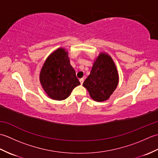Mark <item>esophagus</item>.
I'll return each instance as SVG.
<instances>
[{
    "label": "esophagus",
    "mask_w": 158,
    "mask_h": 158,
    "mask_svg": "<svg viewBox=\"0 0 158 158\" xmlns=\"http://www.w3.org/2000/svg\"><path fill=\"white\" fill-rule=\"evenodd\" d=\"M83 81H84V79H83V78H81V79H79V81H80V83H81V85L83 84Z\"/></svg>",
    "instance_id": "1"
}]
</instances>
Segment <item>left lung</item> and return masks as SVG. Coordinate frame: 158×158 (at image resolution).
Listing matches in <instances>:
<instances>
[{
    "instance_id": "1",
    "label": "left lung",
    "mask_w": 158,
    "mask_h": 158,
    "mask_svg": "<svg viewBox=\"0 0 158 158\" xmlns=\"http://www.w3.org/2000/svg\"><path fill=\"white\" fill-rule=\"evenodd\" d=\"M118 83L119 74L115 62L108 53L101 52L96 58L83 86L94 100L104 102L112 95Z\"/></svg>"
}]
</instances>
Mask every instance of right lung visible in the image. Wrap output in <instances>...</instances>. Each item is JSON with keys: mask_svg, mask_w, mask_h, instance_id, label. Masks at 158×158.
I'll use <instances>...</instances> for the list:
<instances>
[{"mask_svg": "<svg viewBox=\"0 0 158 158\" xmlns=\"http://www.w3.org/2000/svg\"><path fill=\"white\" fill-rule=\"evenodd\" d=\"M39 80L47 95L55 100H65L80 85L70 64L69 52L63 48H58L48 57L40 72Z\"/></svg>", "mask_w": 158, "mask_h": 158, "instance_id": "1", "label": "right lung"}]
</instances>
